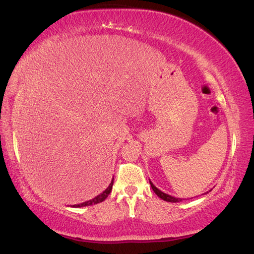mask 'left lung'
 I'll list each match as a JSON object with an SVG mask.
<instances>
[{
    "label": "left lung",
    "mask_w": 254,
    "mask_h": 254,
    "mask_svg": "<svg viewBox=\"0 0 254 254\" xmlns=\"http://www.w3.org/2000/svg\"><path fill=\"white\" fill-rule=\"evenodd\" d=\"M149 185H151L153 191H154V192H155V193L157 194V196H159L161 199H163V200L169 201V202H179V201H182L181 198L172 197V196H170V194H168V193H164L163 191H161L160 189H157L156 187L152 184V181H149Z\"/></svg>",
    "instance_id": "8db88e82"
}]
</instances>
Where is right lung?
<instances>
[{"label":"right lung","mask_w":254,"mask_h":254,"mask_svg":"<svg viewBox=\"0 0 254 254\" xmlns=\"http://www.w3.org/2000/svg\"><path fill=\"white\" fill-rule=\"evenodd\" d=\"M112 185H114V178H112V180L110 182V185L108 186V188L103 191L102 193L98 194L97 197H94L93 199H91V200H88L85 202H82V203H78V205H73L72 207L74 208H78V207H85V206H91V205H95V203H99V202H102L105 199L109 196V193L111 192L112 190Z\"/></svg>","instance_id":"1"}]
</instances>
